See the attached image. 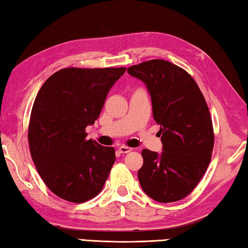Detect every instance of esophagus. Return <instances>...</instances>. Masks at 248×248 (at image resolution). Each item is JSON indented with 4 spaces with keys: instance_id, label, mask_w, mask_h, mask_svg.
I'll return each mask as SVG.
<instances>
[{
    "instance_id": "obj_1",
    "label": "esophagus",
    "mask_w": 248,
    "mask_h": 248,
    "mask_svg": "<svg viewBox=\"0 0 248 248\" xmlns=\"http://www.w3.org/2000/svg\"><path fill=\"white\" fill-rule=\"evenodd\" d=\"M119 152L121 153V154H125V153H129V152H131L132 151V149L131 148H129V146H125V145H121V146H119Z\"/></svg>"
}]
</instances>
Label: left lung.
<instances>
[{
  "label": "left lung",
  "mask_w": 248,
  "mask_h": 248,
  "mask_svg": "<svg viewBox=\"0 0 248 248\" xmlns=\"http://www.w3.org/2000/svg\"><path fill=\"white\" fill-rule=\"evenodd\" d=\"M127 71L148 87L162 134L161 154L142 150L140 185L155 201H178L195 189L211 161L215 133L208 105L191 75L169 61L154 59Z\"/></svg>",
  "instance_id": "left-lung-1"
}]
</instances>
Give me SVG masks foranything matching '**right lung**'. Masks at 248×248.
<instances>
[{"label": "right lung", "mask_w": 248, "mask_h": 248, "mask_svg": "<svg viewBox=\"0 0 248 248\" xmlns=\"http://www.w3.org/2000/svg\"><path fill=\"white\" fill-rule=\"evenodd\" d=\"M125 68H66L52 74L32 105L28 125L31 158L41 179L60 198L82 203L102 191L115 149L86 140L111 86Z\"/></svg>", "instance_id": "right-lung-1"}]
</instances>
